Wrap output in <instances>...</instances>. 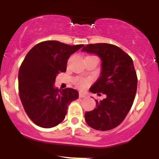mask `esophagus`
Returning <instances> with one entry per match:
<instances>
[{"label":"esophagus","instance_id":"obj_1","mask_svg":"<svg viewBox=\"0 0 159 159\" xmlns=\"http://www.w3.org/2000/svg\"><path fill=\"white\" fill-rule=\"evenodd\" d=\"M86 96H87V95H86L85 93H81V92L79 93V97L80 98H85Z\"/></svg>","mask_w":159,"mask_h":159}]
</instances>
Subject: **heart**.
<instances>
[{"label":"heart","mask_w":159,"mask_h":159,"mask_svg":"<svg viewBox=\"0 0 159 159\" xmlns=\"http://www.w3.org/2000/svg\"><path fill=\"white\" fill-rule=\"evenodd\" d=\"M89 81L87 79H83V78H80V79H78L77 81H76V84H77V87L78 88L83 89L88 84Z\"/></svg>","instance_id":"1"}]
</instances>
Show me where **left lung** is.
<instances>
[{"instance_id": "obj_1", "label": "left lung", "mask_w": 159, "mask_h": 159, "mask_svg": "<svg viewBox=\"0 0 159 159\" xmlns=\"http://www.w3.org/2000/svg\"><path fill=\"white\" fill-rule=\"evenodd\" d=\"M81 52L101 59L99 77L90 91L105 96L96 100L93 110L85 113L86 123L96 130H111L123 121L135 97L138 78L132 59L119 47L107 43L87 45Z\"/></svg>"}]
</instances>
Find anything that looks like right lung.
Returning <instances> with one entry per match:
<instances>
[{"label": "right lung", "instance_id": "add662e5", "mask_svg": "<svg viewBox=\"0 0 159 159\" xmlns=\"http://www.w3.org/2000/svg\"><path fill=\"white\" fill-rule=\"evenodd\" d=\"M84 45H69L55 40L42 42L27 54L19 71V90L25 112L36 125L49 129L64 120L78 92L55 87L56 77L66 70L69 57Z\"/></svg>", "mask_w": 159, "mask_h": 159}]
</instances>
